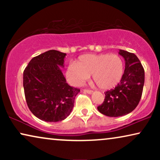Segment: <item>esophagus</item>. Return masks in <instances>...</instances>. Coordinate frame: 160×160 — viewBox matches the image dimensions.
Here are the masks:
<instances>
[{
    "label": "esophagus",
    "instance_id": "obj_1",
    "mask_svg": "<svg viewBox=\"0 0 160 160\" xmlns=\"http://www.w3.org/2000/svg\"><path fill=\"white\" fill-rule=\"evenodd\" d=\"M84 92H86V93H87V94H89V95H91V94L93 92V91L89 90V89H84Z\"/></svg>",
    "mask_w": 160,
    "mask_h": 160
}]
</instances>
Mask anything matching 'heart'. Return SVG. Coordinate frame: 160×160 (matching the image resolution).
<instances>
[{
	"label": "heart",
	"mask_w": 160,
	"mask_h": 160,
	"mask_svg": "<svg viewBox=\"0 0 160 160\" xmlns=\"http://www.w3.org/2000/svg\"><path fill=\"white\" fill-rule=\"evenodd\" d=\"M123 73V62L117 54H84L68 66L66 77L72 85L78 87L92 75L100 89H111L120 82Z\"/></svg>",
	"instance_id": "b5f03b06"
}]
</instances>
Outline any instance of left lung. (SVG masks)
Instances as JSON below:
<instances>
[{
	"label": "left lung",
	"mask_w": 160,
	"mask_h": 160,
	"mask_svg": "<svg viewBox=\"0 0 160 160\" xmlns=\"http://www.w3.org/2000/svg\"><path fill=\"white\" fill-rule=\"evenodd\" d=\"M125 61V68L119 84L105 92V100L98 110L102 114L118 117L128 114L136 108L143 92L145 73L135 54L119 49Z\"/></svg>",
	"instance_id": "left-lung-1"
}]
</instances>
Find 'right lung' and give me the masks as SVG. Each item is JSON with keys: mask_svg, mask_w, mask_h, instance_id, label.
<instances>
[{"mask_svg": "<svg viewBox=\"0 0 160 160\" xmlns=\"http://www.w3.org/2000/svg\"><path fill=\"white\" fill-rule=\"evenodd\" d=\"M66 54L49 50L30 61L23 73L26 102L30 111L47 122L64 120L80 92L67 84L62 72Z\"/></svg>", "mask_w": 160, "mask_h": 160, "instance_id": "right-lung-1", "label": "right lung"}]
</instances>
